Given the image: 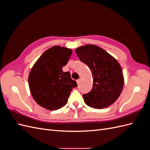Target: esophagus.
Returning a JSON list of instances; mask_svg holds the SVG:
<instances>
[{"label": "esophagus", "instance_id": "1", "mask_svg": "<svg viewBox=\"0 0 150 150\" xmlns=\"http://www.w3.org/2000/svg\"><path fill=\"white\" fill-rule=\"evenodd\" d=\"M81 78H79V79H78L76 81V82H77V84H79V83H80V82H81Z\"/></svg>", "mask_w": 150, "mask_h": 150}]
</instances>
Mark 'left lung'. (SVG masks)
<instances>
[{
	"label": "left lung",
	"mask_w": 150,
	"mask_h": 150,
	"mask_svg": "<svg viewBox=\"0 0 150 150\" xmlns=\"http://www.w3.org/2000/svg\"><path fill=\"white\" fill-rule=\"evenodd\" d=\"M76 52L93 74V88L83 94L84 103L95 109L110 106L119 98L123 88L124 77L120 64L110 54L94 45L81 46Z\"/></svg>",
	"instance_id": "1"
}]
</instances>
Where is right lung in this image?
Listing matches in <instances>:
<instances>
[{
  "instance_id": "right-lung-1",
  "label": "right lung",
  "mask_w": 150,
  "mask_h": 150,
  "mask_svg": "<svg viewBox=\"0 0 150 150\" xmlns=\"http://www.w3.org/2000/svg\"><path fill=\"white\" fill-rule=\"evenodd\" d=\"M72 50L53 46L35 62L29 75L30 93L39 105L49 110H57L67 103L72 89L77 86L69 72H63Z\"/></svg>"
}]
</instances>
